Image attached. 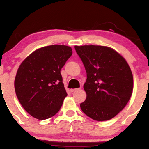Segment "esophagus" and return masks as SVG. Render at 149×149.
Listing matches in <instances>:
<instances>
[{"label":"esophagus","instance_id":"34e87169","mask_svg":"<svg viewBox=\"0 0 149 149\" xmlns=\"http://www.w3.org/2000/svg\"><path fill=\"white\" fill-rule=\"evenodd\" d=\"M78 89H71V90H70V91H71V92H75V91H76V90H78Z\"/></svg>","mask_w":149,"mask_h":149}]
</instances>
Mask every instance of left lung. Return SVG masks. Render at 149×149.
I'll return each instance as SVG.
<instances>
[{
  "instance_id": "obj_1",
  "label": "left lung",
  "mask_w": 149,
  "mask_h": 149,
  "mask_svg": "<svg viewBox=\"0 0 149 149\" xmlns=\"http://www.w3.org/2000/svg\"><path fill=\"white\" fill-rule=\"evenodd\" d=\"M87 73L84 88L87 97L80 104L83 112L97 121L118 114L130 99L133 76L127 61L107 46H75Z\"/></svg>"
}]
</instances>
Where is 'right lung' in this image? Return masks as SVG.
Masks as SVG:
<instances>
[{
    "mask_svg": "<svg viewBox=\"0 0 149 149\" xmlns=\"http://www.w3.org/2000/svg\"><path fill=\"white\" fill-rule=\"evenodd\" d=\"M72 53L69 46H45L20 64L15 79V92L26 111L35 118H49L62 106L67 93L60 71Z\"/></svg>",
    "mask_w": 149,
    "mask_h": 149,
    "instance_id": "add662e5",
    "label": "right lung"
}]
</instances>
